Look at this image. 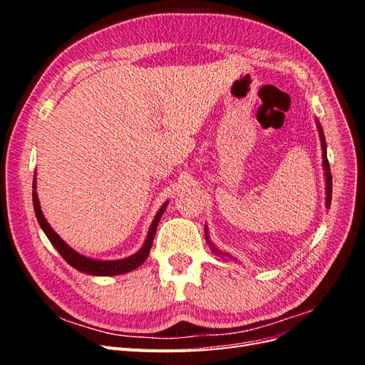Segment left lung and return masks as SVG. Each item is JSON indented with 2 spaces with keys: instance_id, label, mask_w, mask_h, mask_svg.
<instances>
[{
  "instance_id": "obj_1",
  "label": "left lung",
  "mask_w": 365,
  "mask_h": 365,
  "mask_svg": "<svg viewBox=\"0 0 365 365\" xmlns=\"http://www.w3.org/2000/svg\"><path fill=\"white\" fill-rule=\"evenodd\" d=\"M317 128H318V135H319V140H322V149H323V168H324V175H326V207L329 208L330 207V202H332V173H330V165H329V160H327V146H326V138H324V132H323V128L322 125H319V121L317 120ZM205 240L207 244L210 245V248L213 250L215 254H217V256H224V257H228V259H233L230 256V254L227 252H222L220 250H217L212 242H210V235H208V230L205 227Z\"/></svg>"
}]
</instances>
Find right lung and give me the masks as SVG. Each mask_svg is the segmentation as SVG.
<instances>
[{"label": "right lung", "instance_id": "add662e5", "mask_svg": "<svg viewBox=\"0 0 365 365\" xmlns=\"http://www.w3.org/2000/svg\"><path fill=\"white\" fill-rule=\"evenodd\" d=\"M168 204L169 202H164L161 205V208L158 210V213L155 215V217H153L152 225L148 231V237L145 240V244H143V247L135 254H132V256L120 259V260H97V259L86 257V256H83V254H79L77 251H74L70 245H67V242H63L56 231L50 227L47 219L42 215L41 204H39L38 195H36V178H33V207H35L38 222H39L41 228L43 230V233H46V236L48 237V240L51 242V245L59 251V254L65 259V262L70 263L71 267L76 268L77 271L85 272V274H91V275H102V277H106V275H118V274L134 271L148 259L149 251L152 248L153 236H155L158 222H160V219L164 213L165 207H168Z\"/></svg>", "mask_w": 365, "mask_h": 365}]
</instances>
